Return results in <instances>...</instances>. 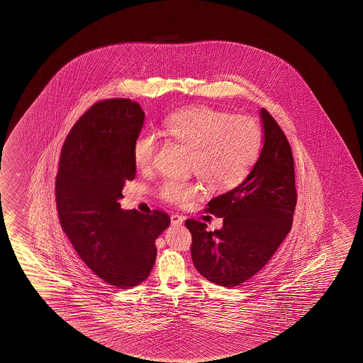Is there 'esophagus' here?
<instances>
[{"mask_svg":"<svg viewBox=\"0 0 363 363\" xmlns=\"http://www.w3.org/2000/svg\"><path fill=\"white\" fill-rule=\"evenodd\" d=\"M182 223H184V216H182V215L173 214L172 216H171V224H172L173 226L181 225Z\"/></svg>","mask_w":363,"mask_h":363,"instance_id":"esophagus-1","label":"esophagus"}]
</instances>
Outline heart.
I'll list each match as a JSON object with an SVG mask.
<instances>
[{
  "instance_id": "1",
  "label": "heart",
  "mask_w": 363,
  "mask_h": 363,
  "mask_svg": "<svg viewBox=\"0 0 363 363\" xmlns=\"http://www.w3.org/2000/svg\"><path fill=\"white\" fill-rule=\"evenodd\" d=\"M163 133L191 149L192 172L211 190H228L245 177L261 147V128L248 116H230L208 107H191L173 113L163 124ZM160 143L152 131L138 134L133 144V161L138 169L153 164ZM160 194L166 201L184 205L201 195L191 181L168 179Z\"/></svg>"
}]
</instances>
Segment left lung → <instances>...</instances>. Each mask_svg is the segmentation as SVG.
<instances>
[{"instance_id":"left-lung-1","label":"left lung","mask_w":363,"mask_h":363,"mask_svg":"<svg viewBox=\"0 0 363 363\" xmlns=\"http://www.w3.org/2000/svg\"><path fill=\"white\" fill-rule=\"evenodd\" d=\"M259 116L263 147L256 164L242 184L208 201V213L223 218L221 229L210 232L199 220L184 223L199 274L224 287L261 271L290 232L296 206L290 144L267 110L261 108Z\"/></svg>"}]
</instances>
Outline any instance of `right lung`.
<instances>
[{
    "mask_svg": "<svg viewBox=\"0 0 363 363\" xmlns=\"http://www.w3.org/2000/svg\"><path fill=\"white\" fill-rule=\"evenodd\" d=\"M144 111L129 99L95 104L69 131L55 181L60 225L86 266L108 285L142 284L155 266V239L169 216L123 210L125 181L135 179L133 144Z\"/></svg>",
    "mask_w": 363,
    "mask_h": 363,
    "instance_id": "1",
    "label": "right lung"
}]
</instances>
